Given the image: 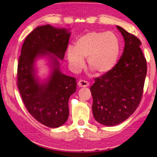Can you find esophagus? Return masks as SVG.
I'll use <instances>...</instances> for the list:
<instances>
[{"label": "esophagus", "instance_id": "esophagus-1", "mask_svg": "<svg viewBox=\"0 0 157 157\" xmlns=\"http://www.w3.org/2000/svg\"><path fill=\"white\" fill-rule=\"evenodd\" d=\"M78 85L79 87H88L90 84L88 81L85 80H80L78 81Z\"/></svg>", "mask_w": 157, "mask_h": 157}]
</instances>
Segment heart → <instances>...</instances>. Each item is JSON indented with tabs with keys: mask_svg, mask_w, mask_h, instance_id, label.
<instances>
[{
	"mask_svg": "<svg viewBox=\"0 0 157 157\" xmlns=\"http://www.w3.org/2000/svg\"><path fill=\"white\" fill-rule=\"evenodd\" d=\"M120 51L121 42L114 33L90 31L79 37L74 47H68L67 56L74 70H80L85 64L83 58H88L89 68L104 74L114 68Z\"/></svg>",
	"mask_w": 157,
	"mask_h": 157,
	"instance_id": "obj_1",
	"label": "heart"
}]
</instances>
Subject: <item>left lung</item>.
I'll return each instance as SVG.
<instances>
[{
  "instance_id": "left-lung-1",
  "label": "left lung",
  "mask_w": 157,
  "mask_h": 157,
  "mask_svg": "<svg viewBox=\"0 0 157 157\" xmlns=\"http://www.w3.org/2000/svg\"><path fill=\"white\" fill-rule=\"evenodd\" d=\"M125 42L123 53L109 72L94 79L90 87L94 119L112 127L132 115L142 98L147 62L140 40L117 25Z\"/></svg>"
}]
</instances>
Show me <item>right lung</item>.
Wrapping results in <instances>:
<instances>
[{
	"label": "right lung",
	"instance_id": "obj_1",
	"mask_svg": "<svg viewBox=\"0 0 157 157\" xmlns=\"http://www.w3.org/2000/svg\"><path fill=\"white\" fill-rule=\"evenodd\" d=\"M70 35L66 28L37 27L25 38L19 59L17 86L23 101L35 120L50 128L60 127L67 120L69 99L76 90V79L60 70L59 59L63 60ZM44 56L50 58L52 71L47 81L41 83L34 63Z\"/></svg>",
	"mask_w": 157,
	"mask_h": 157
}]
</instances>
